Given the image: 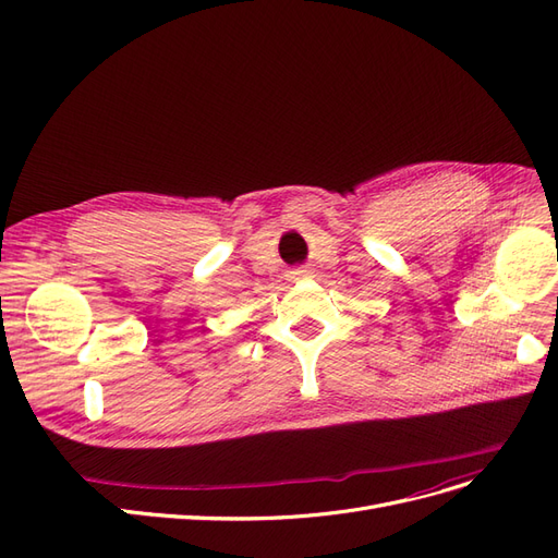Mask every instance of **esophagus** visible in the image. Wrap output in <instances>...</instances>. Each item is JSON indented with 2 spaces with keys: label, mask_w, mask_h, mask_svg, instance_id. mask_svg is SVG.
I'll return each instance as SVG.
<instances>
[{
  "label": "esophagus",
  "mask_w": 558,
  "mask_h": 558,
  "mask_svg": "<svg viewBox=\"0 0 558 558\" xmlns=\"http://www.w3.org/2000/svg\"><path fill=\"white\" fill-rule=\"evenodd\" d=\"M289 275H291L293 281H295V279H305V277H310V269H307V267H293Z\"/></svg>",
  "instance_id": "1"
}]
</instances>
